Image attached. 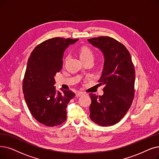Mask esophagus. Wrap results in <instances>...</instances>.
Wrapping results in <instances>:
<instances>
[{"label": "esophagus", "instance_id": "34e87169", "mask_svg": "<svg viewBox=\"0 0 159 159\" xmlns=\"http://www.w3.org/2000/svg\"><path fill=\"white\" fill-rule=\"evenodd\" d=\"M84 93L83 92H77L76 93V96L77 97H80L82 95H83Z\"/></svg>", "mask_w": 159, "mask_h": 159}]
</instances>
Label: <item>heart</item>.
I'll list each match as a JSON object with an SVG mask.
<instances>
[{"label": "heart", "mask_w": 159, "mask_h": 159, "mask_svg": "<svg viewBox=\"0 0 159 159\" xmlns=\"http://www.w3.org/2000/svg\"><path fill=\"white\" fill-rule=\"evenodd\" d=\"M80 59L86 58H93V52L88 47H82L80 50Z\"/></svg>", "instance_id": "1"}]
</instances>
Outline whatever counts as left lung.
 <instances>
[{
  "label": "left lung",
  "instance_id": "8db88e82",
  "mask_svg": "<svg viewBox=\"0 0 159 159\" xmlns=\"http://www.w3.org/2000/svg\"><path fill=\"white\" fill-rule=\"evenodd\" d=\"M99 49L104 64L99 84L104 85L103 95L90 93V119L100 126L119 122L132 104L134 95L135 70L130 54L119 41L108 36L88 39Z\"/></svg>",
  "mask_w": 159,
  "mask_h": 159
}]
</instances>
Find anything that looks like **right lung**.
<instances>
[{"label": "right lung", "instance_id": "right-lung-1", "mask_svg": "<svg viewBox=\"0 0 159 159\" xmlns=\"http://www.w3.org/2000/svg\"><path fill=\"white\" fill-rule=\"evenodd\" d=\"M78 40H46L35 47L28 60L23 84L25 99L34 118L46 126H57L66 120L67 104L75 94L57 90L54 76L62 67L64 51Z\"/></svg>", "mask_w": 159, "mask_h": 159}]
</instances>
